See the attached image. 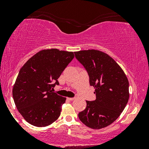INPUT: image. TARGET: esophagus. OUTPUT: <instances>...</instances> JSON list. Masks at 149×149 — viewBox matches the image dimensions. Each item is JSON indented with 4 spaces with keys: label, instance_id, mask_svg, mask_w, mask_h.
Masks as SVG:
<instances>
[{
    "label": "esophagus",
    "instance_id": "esophagus-1",
    "mask_svg": "<svg viewBox=\"0 0 149 149\" xmlns=\"http://www.w3.org/2000/svg\"><path fill=\"white\" fill-rule=\"evenodd\" d=\"M67 100H69V101H73V100H75V98H72V97H68Z\"/></svg>",
    "mask_w": 149,
    "mask_h": 149
}]
</instances>
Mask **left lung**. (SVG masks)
I'll return each mask as SVG.
<instances>
[{"instance_id": "left-lung-1", "label": "left lung", "mask_w": 149, "mask_h": 149, "mask_svg": "<svg viewBox=\"0 0 149 149\" xmlns=\"http://www.w3.org/2000/svg\"><path fill=\"white\" fill-rule=\"evenodd\" d=\"M95 88V101H86L87 107L78 113L83 124L92 129L107 127L119 117L129 100V82L116 61L109 54L96 49L75 52Z\"/></svg>"}]
</instances>
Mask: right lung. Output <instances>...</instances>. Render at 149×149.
<instances>
[{
    "label": "right lung",
    "instance_id": "1",
    "mask_svg": "<svg viewBox=\"0 0 149 149\" xmlns=\"http://www.w3.org/2000/svg\"><path fill=\"white\" fill-rule=\"evenodd\" d=\"M74 57L73 52L42 49L31 57L19 70L13 89L17 109L29 123L46 127L57 120L66 97L52 90Z\"/></svg>",
    "mask_w": 149,
    "mask_h": 149
}]
</instances>
